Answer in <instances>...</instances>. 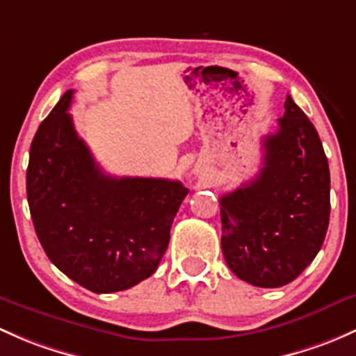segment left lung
I'll return each mask as SVG.
<instances>
[{
    "mask_svg": "<svg viewBox=\"0 0 356 356\" xmlns=\"http://www.w3.org/2000/svg\"><path fill=\"white\" fill-rule=\"evenodd\" d=\"M263 148L259 174L220 197L222 250L235 276L278 288L293 282L323 247L329 165L319 134L290 95Z\"/></svg>",
    "mask_w": 356,
    "mask_h": 356,
    "instance_id": "1",
    "label": "left lung"
}]
</instances>
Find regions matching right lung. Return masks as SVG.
Wrapping results in <instances>:
<instances>
[{
	"instance_id": "add662e5",
	"label": "right lung",
	"mask_w": 356,
	"mask_h": 356,
	"mask_svg": "<svg viewBox=\"0 0 356 356\" xmlns=\"http://www.w3.org/2000/svg\"><path fill=\"white\" fill-rule=\"evenodd\" d=\"M61 97L32 140L27 200L56 268L93 293L128 290L155 273L188 189L179 181L112 177L74 131Z\"/></svg>"
}]
</instances>
